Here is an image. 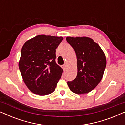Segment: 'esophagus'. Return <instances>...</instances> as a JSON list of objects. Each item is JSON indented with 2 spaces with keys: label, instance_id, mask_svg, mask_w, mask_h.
Masks as SVG:
<instances>
[{
  "label": "esophagus",
  "instance_id": "1",
  "mask_svg": "<svg viewBox=\"0 0 125 125\" xmlns=\"http://www.w3.org/2000/svg\"><path fill=\"white\" fill-rule=\"evenodd\" d=\"M66 66H67V64H65L64 65H62L63 69L65 70L66 69Z\"/></svg>",
  "mask_w": 125,
  "mask_h": 125
}]
</instances>
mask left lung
I'll return each instance as SVG.
<instances>
[{
	"mask_svg": "<svg viewBox=\"0 0 125 125\" xmlns=\"http://www.w3.org/2000/svg\"><path fill=\"white\" fill-rule=\"evenodd\" d=\"M66 41L76 52L77 75L68 81L70 90L81 94L94 89L100 83L106 65L105 54L98 44L88 37H67Z\"/></svg>",
	"mask_w": 125,
	"mask_h": 125,
	"instance_id": "left-lung-1",
	"label": "left lung"
}]
</instances>
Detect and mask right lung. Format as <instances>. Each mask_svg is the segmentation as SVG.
Here are the masks:
<instances>
[{
  "mask_svg": "<svg viewBox=\"0 0 125 125\" xmlns=\"http://www.w3.org/2000/svg\"><path fill=\"white\" fill-rule=\"evenodd\" d=\"M62 40V37L40 35L23 45L19 68L32 93L45 95L55 90L63 72L56 62V49Z\"/></svg>",
  "mask_w": 125,
  "mask_h": 125,
  "instance_id": "add662e5",
  "label": "right lung"
}]
</instances>
